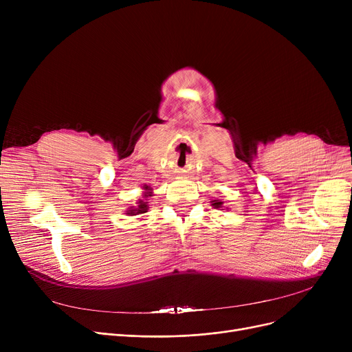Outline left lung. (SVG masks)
<instances>
[{
	"instance_id": "1",
	"label": "left lung",
	"mask_w": 352,
	"mask_h": 352,
	"mask_svg": "<svg viewBox=\"0 0 352 352\" xmlns=\"http://www.w3.org/2000/svg\"><path fill=\"white\" fill-rule=\"evenodd\" d=\"M211 206H212L214 208H217V210H219V208H227V207H224V201H221V199H218V198H215V199L211 201ZM227 210H228V208H227Z\"/></svg>"
}]
</instances>
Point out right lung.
Masks as SVG:
<instances>
[{
	"label": "right lung",
	"mask_w": 352,
	"mask_h": 352,
	"mask_svg": "<svg viewBox=\"0 0 352 352\" xmlns=\"http://www.w3.org/2000/svg\"><path fill=\"white\" fill-rule=\"evenodd\" d=\"M142 198H140L138 201H137V204L135 206H131L129 207L126 211H125V214L126 215H129V217H133V215H138V214H144V212H146L148 211V198H151L153 195H154V192H153V188L151 187H148V186H144L142 187Z\"/></svg>",
	"instance_id": "obj_1"
}]
</instances>
